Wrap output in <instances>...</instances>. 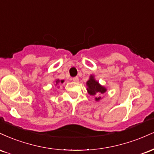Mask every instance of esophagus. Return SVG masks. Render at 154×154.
<instances>
[{"mask_svg":"<svg viewBox=\"0 0 154 154\" xmlns=\"http://www.w3.org/2000/svg\"><path fill=\"white\" fill-rule=\"evenodd\" d=\"M72 80H73L74 82H78V81H79V77H74V78H72Z\"/></svg>","mask_w":154,"mask_h":154,"instance_id":"esophagus-1","label":"esophagus"}]
</instances>
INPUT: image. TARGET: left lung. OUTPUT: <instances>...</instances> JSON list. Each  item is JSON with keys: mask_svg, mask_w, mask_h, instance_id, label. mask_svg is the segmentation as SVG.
Returning <instances> with one entry per match:
<instances>
[{"mask_svg": "<svg viewBox=\"0 0 154 154\" xmlns=\"http://www.w3.org/2000/svg\"><path fill=\"white\" fill-rule=\"evenodd\" d=\"M86 86H87V91L88 94L93 96H96L95 98V101H99L102 99L101 96H98V95H103L107 91L106 88L101 85L98 81H97L95 78V76L91 75L90 76L89 79L86 82Z\"/></svg>", "mask_w": 154, "mask_h": 154, "instance_id": "left-lung-1", "label": "left lung"}]
</instances>
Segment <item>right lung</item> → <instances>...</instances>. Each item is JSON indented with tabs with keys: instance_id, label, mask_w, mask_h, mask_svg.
Here are the masks:
<instances>
[{
	"instance_id": "add662e5",
	"label": "right lung",
	"mask_w": 154,
	"mask_h": 154,
	"mask_svg": "<svg viewBox=\"0 0 154 154\" xmlns=\"http://www.w3.org/2000/svg\"><path fill=\"white\" fill-rule=\"evenodd\" d=\"M63 82H64V80H63V79H62V80H60V79H56V81L54 82V84H55V85H58L59 83H63ZM58 87H59V86H58Z\"/></svg>"
}]
</instances>
